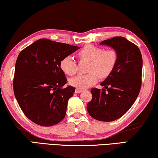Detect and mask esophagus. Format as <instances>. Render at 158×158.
Listing matches in <instances>:
<instances>
[{"mask_svg":"<svg viewBox=\"0 0 158 158\" xmlns=\"http://www.w3.org/2000/svg\"><path fill=\"white\" fill-rule=\"evenodd\" d=\"M75 92H76L77 93H80L82 92V90L80 89H75Z\"/></svg>","mask_w":158,"mask_h":158,"instance_id":"1","label":"esophagus"}]
</instances>
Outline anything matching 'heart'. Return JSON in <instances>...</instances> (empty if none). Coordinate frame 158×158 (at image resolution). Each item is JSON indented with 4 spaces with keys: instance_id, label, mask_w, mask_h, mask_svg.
I'll list each match as a JSON object with an SVG mask.
<instances>
[{
    "instance_id": "heart-1",
    "label": "heart",
    "mask_w": 158,
    "mask_h": 158,
    "mask_svg": "<svg viewBox=\"0 0 158 158\" xmlns=\"http://www.w3.org/2000/svg\"><path fill=\"white\" fill-rule=\"evenodd\" d=\"M81 60H89V73L79 74L69 79V84L78 89H85L95 84L98 77L106 79L113 73L116 66L118 56L116 50L105 49L93 44H86L78 52ZM60 67L66 74L73 76L77 73V63L70 56L64 57L60 62Z\"/></svg>"
}]
</instances>
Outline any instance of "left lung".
<instances>
[{"label":"left lung","mask_w":158,"mask_h":158,"mask_svg":"<svg viewBox=\"0 0 158 158\" xmlns=\"http://www.w3.org/2000/svg\"><path fill=\"white\" fill-rule=\"evenodd\" d=\"M114 48L118 56L113 73L102 82V90L91 89L87 105L90 116L100 121H113L123 116L137 98L141 86L142 56L137 45L123 37H114L100 43Z\"/></svg>","instance_id":"left-lung-1"}]
</instances>
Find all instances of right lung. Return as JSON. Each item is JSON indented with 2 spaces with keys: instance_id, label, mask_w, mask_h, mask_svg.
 Listing matches in <instances>:
<instances>
[{
  "instance_id": "add662e5",
  "label": "right lung",
  "mask_w": 158,
  "mask_h": 158,
  "mask_svg": "<svg viewBox=\"0 0 158 158\" xmlns=\"http://www.w3.org/2000/svg\"><path fill=\"white\" fill-rule=\"evenodd\" d=\"M49 39H40L23 49L15 64L13 89L26 116L41 126H52L65 118L75 89L67 83L60 67L64 57L79 49Z\"/></svg>"
}]
</instances>
